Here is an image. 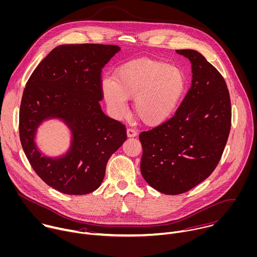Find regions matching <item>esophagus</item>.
Segmentation results:
<instances>
[{
    "label": "esophagus",
    "instance_id": "1",
    "mask_svg": "<svg viewBox=\"0 0 257 257\" xmlns=\"http://www.w3.org/2000/svg\"><path fill=\"white\" fill-rule=\"evenodd\" d=\"M136 135H137V132L135 131V130H133V129H127V137H129V138H133V137H136Z\"/></svg>",
    "mask_w": 257,
    "mask_h": 257
}]
</instances>
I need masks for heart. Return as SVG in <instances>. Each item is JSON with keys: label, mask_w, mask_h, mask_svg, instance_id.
Segmentation results:
<instances>
[{"label": "heart", "mask_w": 257, "mask_h": 257, "mask_svg": "<svg viewBox=\"0 0 257 257\" xmlns=\"http://www.w3.org/2000/svg\"><path fill=\"white\" fill-rule=\"evenodd\" d=\"M187 88L184 71L163 61L139 58L119 66L114 78L102 81L107 107L116 117L128 110L134 100V112L146 126L163 124L177 111Z\"/></svg>", "instance_id": "heart-1"}]
</instances>
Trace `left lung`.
Instances as JSON below:
<instances>
[{"mask_svg": "<svg viewBox=\"0 0 257 257\" xmlns=\"http://www.w3.org/2000/svg\"><path fill=\"white\" fill-rule=\"evenodd\" d=\"M192 63V85L175 115L141 132L140 170L165 195L186 193L218 165L231 128V102L221 73L198 51L176 50Z\"/></svg>", "mask_w": 257, "mask_h": 257, "instance_id": "left-lung-1", "label": "left lung"}]
</instances>
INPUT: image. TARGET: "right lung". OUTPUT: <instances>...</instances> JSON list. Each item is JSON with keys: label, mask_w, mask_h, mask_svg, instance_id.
<instances>
[{"label": "right lung", "mask_w": 257, "mask_h": 257, "mask_svg": "<svg viewBox=\"0 0 257 257\" xmlns=\"http://www.w3.org/2000/svg\"><path fill=\"white\" fill-rule=\"evenodd\" d=\"M120 50L117 45L65 44L38 64L24 89L19 133L37 176L66 195H85L102 184L111 155L127 139L125 126L106 116L101 72ZM59 118L72 132L71 146L58 158L43 156L35 136L43 120Z\"/></svg>", "instance_id": "1"}]
</instances>
